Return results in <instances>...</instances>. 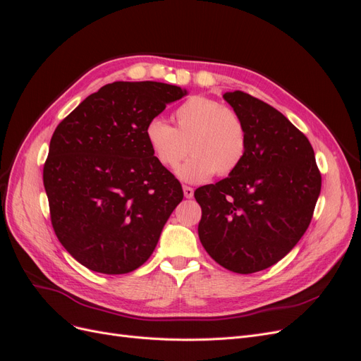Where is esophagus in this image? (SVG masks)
<instances>
[{"label":"esophagus","instance_id":"1","mask_svg":"<svg viewBox=\"0 0 361 361\" xmlns=\"http://www.w3.org/2000/svg\"><path fill=\"white\" fill-rule=\"evenodd\" d=\"M183 195L187 199H191L194 195V190L191 187H188V185H183Z\"/></svg>","mask_w":361,"mask_h":361}]
</instances>
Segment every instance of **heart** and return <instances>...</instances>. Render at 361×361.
<instances>
[{
  "instance_id": "b5f03b06",
  "label": "heart",
  "mask_w": 361,
  "mask_h": 361,
  "mask_svg": "<svg viewBox=\"0 0 361 361\" xmlns=\"http://www.w3.org/2000/svg\"><path fill=\"white\" fill-rule=\"evenodd\" d=\"M174 128L162 118H152L146 125V141L159 166L179 167L178 176L187 182H202L214 173L226 176L239 167L247 149V130L233 108L211 97L194 96L173 113Z\"/></svg>"
}]
</instances>
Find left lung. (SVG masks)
I'll return each mask as SVG.
<instances>
[{
    "label": "left lung",
    "instance_id": "8db88e82",
    "mask_svg": "<svg viewBox=\"0 0 361 361\" xmlns=\"http://www.w3.org/2000/svg\"><path fill=\"white\" fill-rule=\"evenodd\" d=\"M223 97L243 118L247 149L226 179L195 190L199 238L216 264L251 274L277 264L307 231L321 173L307 137L274 106L241 90Z\"/></svg>",
    "mask_w": 361,
    "mask_h": 361
}]
</instances>
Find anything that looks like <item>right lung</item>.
<instances>
[{
    "instance_id": "1",
    "label": "right lung",
    "mask_w": 361,
    "mask_h": 361,
    "mask_svg": "<svg viewBox=\"0 0 361 361\" xmlns=\"http://www.w3.org/2000/svg\"><path fill=\"white\" fill-rule=\"evenodd\" d=\"M185 94L171 84L116 81L85 97L54 130L43 166L51 223L85 268L126 274L154 253L183 191L155 159L145 129Z\"/></svg>"
}]
</instances>
